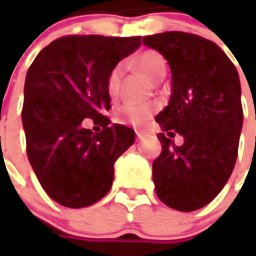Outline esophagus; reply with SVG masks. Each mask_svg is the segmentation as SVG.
<instances>
[{"label":"esophagus","instance_id":"34e87169","mask_svg":"<svg viewBox=\"0 0 256 256\" xmlns=\"http://www.w3.org/2000/svg\"><path fill=\"white\" fill-rule=\"evenodd\" d=\"M135 136H136V141H141V140H142V138H144V134L136 132V135H135Z\"/></svg>","mask_w":256,"mask_h":256}]
</instances>
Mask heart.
<instances>
[{
    "label": "heart",
    "instance_id": "1",
    "mask_svg": "<svg viewBox=\"0 0 256 256\" xmlns=\"http://www.w3.org/2000/svg\"><path fill=\"white\" fill-rule=\"evenodd\" d=\"M132 64L152 81H158L160 78H164L166 74V61L162 55L155 50L144 51L142 54H140L134 60ZM121 78H122V66L115 65L110 71V74L106 76V82H105L106 92L111 98L118 96L120 86H121ZM156 111H158L156 104L124 105L116 111L115 120H116V122L125 124V125L145 126Z\"/></svg>",
    "mask_w": 256,
    "mask_h": 256
}]
</instances>
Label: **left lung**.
<instances>
[{"label": "left lung", "mask_w": 256, "mask_h": 256, "mask_svg": "<svg viewBox=\"0 0 256 256\" xmlns=\"http://www.w3.org/2000/svg\"><path fill=\"white\" fill-rule=\"evenodd\" d=\"M172 72L168 106L156 115L162 151L152 164L158 198L172 210L196 211L222 191L238 156L244 112L235 65L215 42L182 31L144 36ZM175 133L184 136L176 147Z\"/></svg>", "instance_id": "8db88e82"}]
</instances>
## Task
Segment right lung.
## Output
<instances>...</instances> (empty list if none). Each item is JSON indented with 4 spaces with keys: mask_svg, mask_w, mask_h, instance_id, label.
Instances as JSON below:
<instances>
[{
    "mask_svg": "<svg viewBox=\"0 0 256 256\" xmlns=\"http://www.w3.org/2000/svg\"><path fill=\"white\" fill-rule=\"evenodd\" d=\"M141 36L65 35L46 45L28 68L22 125L26 155L44 191L66 208H85L104 198L114 164L135 141L131 128L104 112L111 108L106 76ZM91 118L101 133L84 128Z\"/></svg>",
    "mask_w": 256,
    "mask_h": 256,
    "instance_id": "obj_1",
    "label": "right lung"
}]
</instances>
